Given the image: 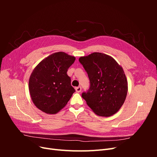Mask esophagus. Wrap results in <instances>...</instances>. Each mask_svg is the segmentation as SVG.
I'll return each instance as SVG.
<instances>
[{
	"label": "esophagus",
	"mask_w": 157,
	"mask_h": 157,
	"mask_svg": "<svg viewBox=\"0 0 157 157\" xmlns=\"http://www.w3.org/2000/svg\"><path fill=\"white\" fill-rule=\"evenodd\" d=\"M81 90H82V88H81V87H80V86H78V87H76V88H75V90H76V92H77V93H80V92H81Z\"/></svg>",
	"instance_id": "obj_1"
}]
</instances>
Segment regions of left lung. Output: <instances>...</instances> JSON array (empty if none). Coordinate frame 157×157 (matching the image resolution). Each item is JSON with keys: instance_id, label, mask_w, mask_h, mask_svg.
I'll use <instances>...</instances> for the list:
<instances>
[{"instance_id": "left-lung-1", "label": "left lung", "mask_w": 157, "mask_h": 157, "mask_svg": "<svg viewBox=\"0 0 157 157\" xmlns=\"http://www.w3.org/2000/svg\"><path fill=\"white\" fill-rule=\"evenodd\" d=\"M90 81L88 91L82 94L87 105L100 117H111L124 104L128 81L122 66L111 56L94 52L79 58Z\"/></svg>"}]
</instances>
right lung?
I'll use <instances>...</instances> for the list:
<instances>
[{
  "label": "right lung",
  "instance_id": "obj_1",
  "mask_svg": "<svg viewBox=\"0 0 157 157\" xmlns=\"http://www.w3.org/2000/svg\"><path fill=\"white\" fill-rule=\"evenodd\" d=\"M75 57L63 52H56L38 64L30 76L29 90L33 103L47 114L58 113L75 92L67 69Z\"/></svg>",
  "mask_w": 157,
  "mask_h": 157
}]
</instances>
